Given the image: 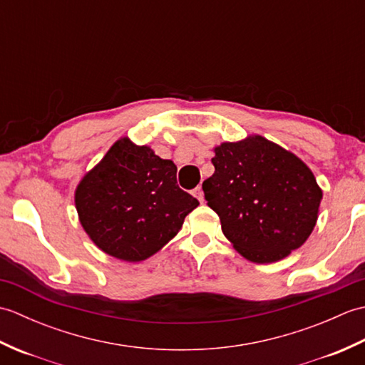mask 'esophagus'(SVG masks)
<instances>
[{
  "label": "esophagus",
  "instance_id": "obj_1",
  "mask_svg": "<svg viewBox=\"0 0 365 365\" xmlns=\"http://www.w3.org/2000/svg\"><path fill=\"white\" fill-rule=\"evenodd\" d=\"M195 196L200 200V202H204V191H202V187H197V188H195Z\"/></svg>",
  "mask_w": 365,
  "mask_h": 365
}]
</instances>
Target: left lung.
Returning a JSON list of instances; mask_svg holds the SVG:
<instances>
[{"mask_svg": "<svg viewBox=\"0 0 365 365\" xmlns=\"http://www.w3.org/2000/svg\"><path fill=\"white\" fill-rule=\"evenodd\" d=\"M202 183L222 234L255 263L284 259L306 242L317 222L322 190L304 163L262 136L224 143Z\"/></svg>", "mask_w": 365, "mask_h": 365, "instance_id": "1", "label": "left lung"}]
</instances>
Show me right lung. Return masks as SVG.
I'll use <instances>...</instances> for the list:
<instances>
[{
    "label": "right lung",
    "mask_w": 365,
    "mask_h": 365,
    "mask_svg": "<svg viewBox=\"0 0 365 365\" xmlns=\"http://www.w3.org/2000/svg\"><path fill=\"white\" fill-rule=\"evenodd\" d=\"M76 210L106 254L139 262L160 251L199 200L177 185V166L149 147L115 143L76 188Z\"/></svg>",
    "instance_id": "1"
}]
</instances>
